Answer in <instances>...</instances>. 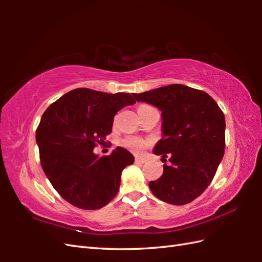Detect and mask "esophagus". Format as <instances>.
<instances>
[{
	"label": "esophagus",
	"instance_id": "obj_1",
	"mask_svg": "<svg viewBox=\"0 0 262 262\" xmlns=\"http://www.w3.org/2000/svg\"><path fill=\"white\" fill-rule=\"evenodd\" d=\"M145 162H146V159L138 158V157L135 158V163H136V164H143V163H145Z\"/></svg>",
	"mask_w": 262,
	"mask_h": 262
}]
</instances>
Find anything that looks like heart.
I'll use <instances>...</instances> for the list:
<instances>
[{
	"label": "heart",
	"mask_w": 262,
	"mask_h": 262,
	"mask_svg": "<svg viewBox=\"0 0 262 262\" xmlns=\"http://www.w3.org/2000/svg\"><path fill=\"white\" fill-rule=\"evenodd\" d=\"M145 107H148V105H145V104L140 105V107H138V110ZM151 143L152 141L149 140V138H144V137L135 136V135L126 136L120 141L121 146L126 147L127 149H129L130 152L135 154H141L144 149L151 145Z\"/></svg>",
	"instance_id": "1"
}]
</instances>
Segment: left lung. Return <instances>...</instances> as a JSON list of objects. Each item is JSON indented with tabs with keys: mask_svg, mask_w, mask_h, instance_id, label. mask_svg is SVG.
<instances>
[{
	"mask_svg": "<svg viewBox=\"0 0 262 262\" xmlns=\"http://www.w3.org/2000/svg\"><path fill=\"white\" fill-rule=\"evenodd\" d=\"M133 97L162 113V138L153 153L164 160L169 157L170 164L163 165V174L148 183L149 189L168 204L192 202L209 186L224 157L223 111L209 94L182 84L133 93Z\"/></svg>",
	"mask_w": 262,
	"mask_h": 262,
	"instance_id": "left-lung-1",
	"label": "left lung"
}]
</instances>
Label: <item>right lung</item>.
Returning <instances> with one entry per match:
<instances>
[{
  "mask_svg": "<svg viewBox=\"0 0 262 262\" xmlns=\"http://www.w3.org/2000/svg\"><path fill=\"white\" fill-rule=\"evenodd\" d=\"M134 103L129 93L79 88L43 113L36 130L40 163L66 202L82 209H99L114 199L121 172L134 163V157L117 146L108 157L99 158L93 148L113 130L115 115Z\"/></svg>",
  "mask_w": 262,
  "mask_h": 262,
  "instance_id": "right-lung-1",
  "label": "right lung"
}]
</instances>
